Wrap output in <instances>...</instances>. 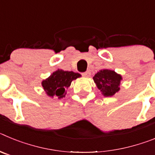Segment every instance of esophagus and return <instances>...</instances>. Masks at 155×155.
I'll use <instances>...</instances> for the list:
<instances>
[{"label":"esophagus","instance_id":"esophagus-1","mask_svg":"<svg viewBox=\"0 0 155 155\" xmlns=\"http://www.w3.org/2000/svg\"><path fill=\"white\" fill-rule=\"evenodd\" d=\"M90 72L89 71H86V72H84V73H82L81 75L83 77H84V78H87V77H89L90 76Z\"/></svg>","mask_w":155,"mask_h":155}]
</instances>
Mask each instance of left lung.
I'll return each instance as SVG.
<instances>
[{
    "instance_id": "left-lung-1",
    "label": "left lung",
    "mask_w": 155,
    "mask_h": 155,
    "mask_svg": "<svg viewBox=\"0 0 155 155\" xmlns=\"http://www.w3.org/2000/svg\"><path fill=\"white\" fill-rule=\"evenodd\" d=\"M122 76L114 71L104 69L99 71L93 77L97 87L105 97H111L120 91Z\"/></svg>"
}]
</instances>
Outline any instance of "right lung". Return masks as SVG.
I'll return each mask as SVG.
<instances>
[{"label":"right lung","instance_id":"1","mask_svg":"<svg viewBox=\"0 0 155 155\" xmlns=\"http://www.w3.org/2000/svg\"><path fill=\"white\" fill-rule=\"evenodd\" d=\"M81 75L73 71L57 70L48 78L42 81V85L48 96L62 98L65 97L66 89L70 87L71 81Z\"/></svg>","mask_w":155,"mask_h":155}]
</instances>
